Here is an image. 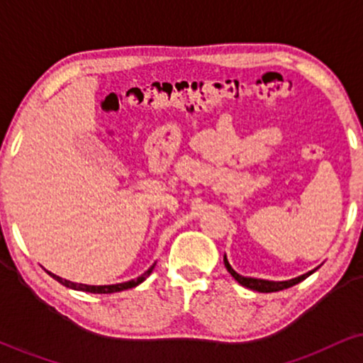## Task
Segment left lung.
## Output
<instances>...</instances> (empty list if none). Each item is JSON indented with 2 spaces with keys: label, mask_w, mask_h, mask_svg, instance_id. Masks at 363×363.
<instances>
[{
  "label": "left lung",
  "mask_w": 363,
  "mask_h": 363,
  "mask_svg": "<svg viewBox=\"0 0 363 363\" xmlns=\"http://www.w3.org/2000/svg\"><path fill=\"white\" fill-rule=\"evenodd\" d=\"M223 264H225V268H227V272L230 273L232 277H234L235 280L240 283V285L245 286V289H249V290L261 291V294H269V291H280V290L290 289V286L297 285V283H301L302 280H306V278L309 277V274L314 273V269H312V272L306 273V274H301V277H297V278H291V280L272 281V280H261V278L242 277V274H239L234 268H232L230 262H228V259H227V256H223Z\"/></svg>",
  "instance_id": "1"
}]
</instances>
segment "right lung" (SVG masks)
Instances as JSON below:
<instances>
[{"label":"right lung","instance_id":"right-lung-1","mask_svg":"<svg viewBox=\"0 0 363 363\" xmlns=\"http://www.w3.org/2000/svg\"><path fill=\"white\" fill-rule=\"evenodd\" d=\"M153 268H155V264H152L150 268L145 272L141 277L135 278V280H129V281H123V283H116V285H85V283H74V281H69V280H65V278L57 277V274L54 273H49L54 280H57L61 283V285L68 286V289H73V290H82V291H90V294H114V291H123V290H129V289H135V286H138L140 283H143L147 278L150 277V273L153 272Z\"/></svg>","mask_w":363,"mask_h":363}]
</instances>
